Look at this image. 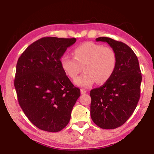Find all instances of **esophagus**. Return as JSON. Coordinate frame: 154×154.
Returning <instances> with one entry per match:
<instances>
[{
  "instance_id": "esophagus-1",
  "label": "esophagus",
  "mask_w": 154,
  "mask_h": 154,
  "mask_svg": "<svg viewBox=\"0 0 154 154\" xmlns=\"http://www.w3.org/2000/svg\"><path fill=\"white\" fill-rule=\"evenodd\" d=\"M81 94H85L86 92H87V90H86L85 89H81Z\"/></svg>"
}]
</instances>
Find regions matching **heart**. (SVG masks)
<instances>
[{"label":"heart","mask_w":154,"mask_h":154,"mask_svg":"<svg viewBox=\"0 0 154 154\" xmlns=\"http://www.w3.org/2000/svg\"><path fill=\"white\" fill-rule=\"evenodd\" d=\"M74 58L62 56L60 64L64 73L71 79H75L81 72L84 73L75 80V85L88 88L95 83L103 84L110 79L117 64V56L110 47L86 42L73 50Z\"/></svg>","instance_id":"b5f03b06"}]
</instances>
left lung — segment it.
Masks as SVG:
<instances>
[{
    "label": "left lung",
    "mask_w": 154,
    "mask_h": 154,
    "mask_svg": "<svg viewBox=\"0 0 154 154\" xmlns=\"http://www.w3.org/2000/svg\"><path fill=\"white\" fill-rule=\"evenodd\" d=\"M96 41L111 46L116 54L117 64L110 79L90 91V116L102 129H115L123 125L136 109L142 73L137 57L126 44L108 37L97 38Z\"/></svg>",
    "instance_id": "left-lung-1"
}]
</instances>
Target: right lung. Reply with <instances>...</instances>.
<instances>
[{
  "instance_id": "obj_1",
  "label": "right lung",
  "mask_w": 154,
  "mask_h": 154,
  "mask_svg": "<svg viewBox=\"0 0 154 154\" xmlns=\"http://www.w3.org/2000/svg\"><path fill=\"white\" fill-rule=\"evenodd\" d=\"M76 39L44 37L31 44L18 59L14 88L20 106L42 130L56 132L69 123L81 91L60 64L67 48Z\"/></svg>"
}]
</instances>
